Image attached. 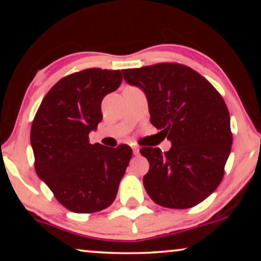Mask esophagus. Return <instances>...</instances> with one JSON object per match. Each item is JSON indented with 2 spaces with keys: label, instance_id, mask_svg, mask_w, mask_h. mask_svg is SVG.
Masks as SVG:
<instances>
[{
  "label": "esophagus",
  "instance_id": "obj_1",
  "mask_svg": "<svg viewBox=\"0 0 261 261\" xmlns=\"http://www.w3.org/2000/svg\"><path fill=\"white\" fill-rule=\"evenodd\" d=\"M132 152H134L135 155H138V154H139L138 146H132Z\"/></svg>",
  "mask_w": 261,
  "mask_h": 261
}]
</instances>
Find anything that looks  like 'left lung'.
Masks as SVG:
<instances>
[{"label": "left lung", "mask_w": 261, "mask_h": 261, "mask_svg": "<svg viewBox=\"0 0 261 261\" xmlns=\"http://www.w3.org/2000/svg\"><path fill=\"white\" fill-rule=\"evenodd\" d=\"M122 73L146 95L149 121L171 143L165 153L158 147L140 149L149 163L145 190L167 208L198 205L219 187L230 154V116L222 96L182 64L160 63Z\"/></svg>", "instance_id": "8db88e82"}]
</instances>
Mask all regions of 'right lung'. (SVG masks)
Returning <instances> with one entry per match:
<instances>
[{
  "mask_svg": "<svg viewBox=\"0 0 261 261\" xmlns=\"http://www.w3.org/2000/svg\"><path fill=\"white\" fill-rule=\"evenodd\" d=\"M122 83L120 70L86 69L62 78L43 98L31 127L39 178L74 213L112 205L132 156L127 145L90 144L102 120L101 101Z\"/></svg>",
  "mask_w": 261,
  "mask_h": 261,
  "instance_id": "right-lung-1",
  "label": "right lung"
}]
</instances>
